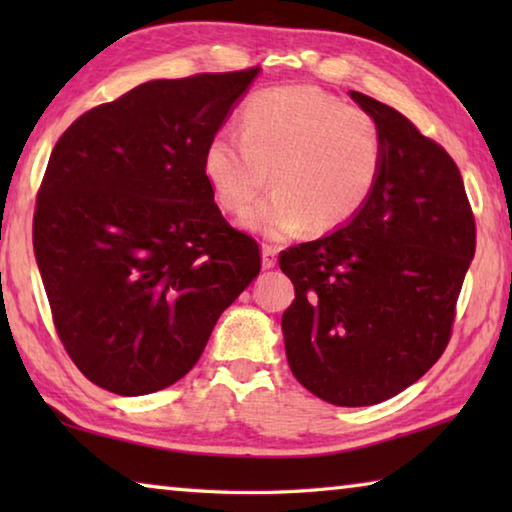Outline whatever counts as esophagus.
Listing matches in <instances>:
<instances>
[{
  "mask_svg": "<svg viewBox=\"0 0 512 512\" xmlns=\"http://www.w3.org/2000/svg\"><path fill=\"white\" fill-rule=\"evenodd\" d=\"M275 264H277V250L273 246H264L262 248V266L273 268Z\"/></svg>",
  "mask_w": 512,
  "mask_h": 512,
  "instance_id": "34e87169",
  "label": "esophagus"
}]
</instances>
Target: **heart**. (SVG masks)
Returning a JSON list of instances; mask_svg holds the SVG:
<instances>
[{
  "instance_id": "heart-1",
  "label": "heart",
  "mask_w": 512,
  "mask_h": 512,
  "mask_svg": "<svg viewBox=\"0 0 512 512\" xmlns=\"http://www.w3.org/2000/svg\"><path fill=\"white\" fill-rule=\"evenodd\" d=\"M381 164L377 119L311 85L253 94L241 135L216 133L203 155L207 183L232 214L244 212L271 178L275 194L241 219L268 239H287L305 225L311 232L348 225L375 192Z\"/></svg>"
}]
</instances>
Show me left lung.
<instances>
[{
    "label": "left lung",
    "instance_id": "1",
    "mask_svg": "<svg viewBox=\"0 0 512 512\" xmlns=\"http://www.w3.org/2000/svg\"><path fill=\"white\" fill-rule=\"evenodd\" d=\"M384 164L366 207L323 239L291 246L282 314L289 368L336 406H370L415 384L445 352L476 228L461 171L402 112L361 92Z\"/></svg>",
    "mask_w": 512,
    "mask_h": 512
}]
</instances>
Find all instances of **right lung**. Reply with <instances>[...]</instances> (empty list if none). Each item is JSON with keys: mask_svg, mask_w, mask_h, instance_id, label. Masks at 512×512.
I'll return each mask as SVG.
<instances>
[{"mask_svg": "<svg viewBox=\"0 0 512 512\" xmlns=\"http://www.w3.org/2000/svg\"><path fill=\"white\" fill-rule=\"evenodd\" d=\"M257 74L142 83L85 112L51 151L33 250L60 341L110 393L185 377L262 268L203 171L207 142Z\"/></svg>", "mask_w": 512, "mask_h": 512, "instance_id": "obj_1", "label": "right lung"}]
</instances>
